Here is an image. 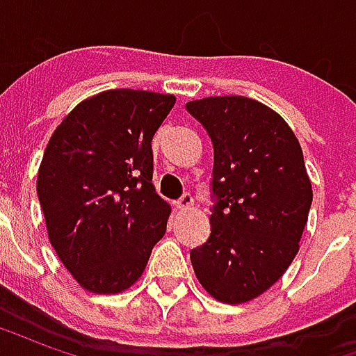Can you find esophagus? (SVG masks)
I'll list each match as a JSON object with an SVG mask.
<instances>
[{
  "mask_svg": "<svg viewBox=\"0 0 356 356\" xmlns=\"http://www.w3.org/2000/svg\"><path fill=\"white\" fill-rule=\"evenodd\" d=\"M193 206H194V198L191 196V193H185L177 200V208L179 209H191Z\"/></svg>",
  "mask_w": 356,
  "mask_h": 356,
  "instance_id": "obj_1",
  "label": "esophagus"
}]
</instances>
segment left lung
Segmentation results:
<instances>
[{
    "label": "left lung",
    "instance_id": "8db88e82",
    "mask_svg": "<svg viewBox=\"0 0 356 356\" xmlns=\"http://www.w3.org/2000/svg\"><path fill=\"white\" fill-rule=\"evenodd\" d=\"M213 143L211 234L191 250L204 290L223 303L267 291L299 252L313 188L299 140L280 114L227 95L186 102Z\"/></svg>",
    "mask_w": 356,
    "mask_h": 356
}]
</instances>
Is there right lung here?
Returning <instances> with one entry per match:
<instances>
[{
	"label": "right lung",
	"mask_w": 356,
	"mask_h": 356,
	"mask_svg": "<svg viewBox=\"0 0 356 356\" xmlns=\"http://www.w3.org/2000/svg\"><path fill=\"white\" fill-rule=\"evenodd\" d=\"M173 95L110 89L81 101L51 135L38 171L51 246L81 288L137 282L171 213L152 185V137Z\"/></svg>",
	"instance_id": "add662e5"
}]
</instances>
